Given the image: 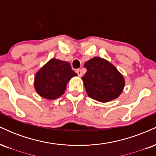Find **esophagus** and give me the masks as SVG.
Listing matches in <instances>:
<instances>
[{"instance_id":"34e87169","label":"esophagus","mask_w":156,"mask_h":156,"mask_svg":"<svg viewBox=\"0 0 156 156\" xmlns=\"http://www.w3.org/2000/svg\"><path fill=\"white\" fill-rule=\"evenodd\" d=\"M76 73H77V74H78V76H79V77H81L82 76V71H81V69H77Z\"/></svg>"}]
</instances>
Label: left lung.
Segmentation results:
<instances>
[{
	"instance_id": "left-lung-1",
	"label": "left lung",
	"mask_w": 156,
	"mask_h": 156,
	"mask_svg": "<svg viewBox=\"0 0 156 156\" xmlns=\"http://www.w3.org/2000/svg\"><path fill=\"white\" fill-rule=\"evenodd\" d=\"M84 67L87 71L82 80L89 97L106 103L119 96L124 89L125 80L113 64L94 57L85 62Z\"/></svg>"
}]
</instances>
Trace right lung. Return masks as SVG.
Returning a JSON list of instances; mask_svg holds the SVG:
<instances>
[{"mask_svg":"<svg viewBox=\"0 0 156 156\" xmlns=\"http://www.w3.org/2000/svg\"><path fill=\"white\" fill-rule=\"evenodd\" d=\"M76 76L69 63L52 58L36 74L35 89L42 98L55 100L64 94L68 81Z\"/></svg>","mask_w":156,"mask_h":156,"instance_id":"add662e5","label":"right lung"}]
</instances>
